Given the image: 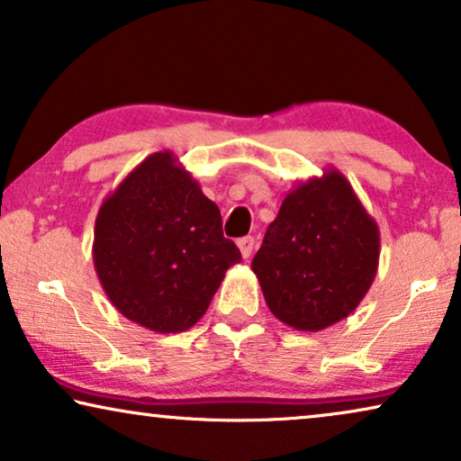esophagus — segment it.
<instances>
[{
    "instance_id": "obj_1",
    "label": "esophagus",
    "mask_w": 461,
    "mask_h": 461,
    "mask_svg": "<svg viewBox=\"0 0 461 461\" xmlns=\"http://www.w3.org/2000/svg\"><path fill=\"white\" fill-rule=\"evenodd\" d=\"M237 245H239V249H241V256L245 258V260H248V258H249L251 254H254V248H256L254 237H243V239H239Z\"/></svg>"
}]
</instances>
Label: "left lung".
<instances>
[{"label": "left lung", "mask_w": 461, "mask_h": 461, "mask_svg": "<svg viewBox=\"0 0 461 461\" xmlns=\"http://www.w3.org/2000/svg\"><path fill=\"white\" fill-rule=\"evenodd\" d=\"M380 262V229L336 167L287 193L251 262L281 323L321 331L361 304Z\"/></svg>", "instance_id": "obj_1"}]
</instances>
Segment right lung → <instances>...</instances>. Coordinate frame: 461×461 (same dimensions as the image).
<instances>
[{
	"mask_svg": "<svg viewBox=\"0 0 461 461\" xmlns=\"http://www.w3.org/2000/svg\"><path fill=\"white\" fill-rule=\"evenodd\" d=\"M92 256L113 306L157 333L197 323L241 262L218 205L169 150L149 155L103 201Z\"/></svg>",
	"mask_w": 461,
	"mask_h": 461,
	"instance_id": "obj_1",
	"label": "right lung"
}]
</instances>
